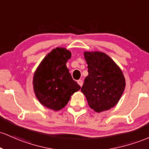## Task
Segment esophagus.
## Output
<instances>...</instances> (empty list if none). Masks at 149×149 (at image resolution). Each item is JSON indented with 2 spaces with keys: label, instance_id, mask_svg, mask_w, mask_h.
Segmentation results:
<instances>
[{
  "label": "esophagus",
  "instance_id": "1",
  "mask_svg": "<svg viewBox=\"0 0 149 149\" xmlns=\"http://www.w3.org/2000/svg\"><path fill=\"white\" fill-rule=\"evenodd\" d=\"M77 83L79 84L80 86H82V85H83V81H82V80H81V79L77 80Z\"/></svg>",
  "mask_w": 149,
  "mask_h": 149
}]
</instances>
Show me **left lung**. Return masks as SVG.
<instances>
[{"instance_id": "8db88e82", "label": "left lung", "mask_w": 149, "mask_h": 149, "mask_svg": "<svg viewBox=\"0 0 149 149\" xmlns=\"http://www.w3.org/2000/svg\"><path fill=\"white\" fill-rule=\"evenodd\" d=\"M88 76L81 91L91 109L107 111L119 101L125 87L123 72L109 56L101 52H84Z\"/></svg>"}]
</instances>
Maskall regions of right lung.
I'll return each instance as SVG.
<instances>
[{"label": "right lung", "instance_id": "add662e5", "mask_svg": "<svg viewBox=\"0 0 149 149\" xmlns=\"http://www.w3.org/2000/svg\"><path fill=\"white\" fill-rule=\"evenodd\" d=\"M71 53L56 48L43 59L34 75L33 84L36 98L46 108L59 111L66 106L70 97L80 89L74 81L66 63Z\"/></svg>", "mask_w": 149, "mask_h": 149}]
</instances>
